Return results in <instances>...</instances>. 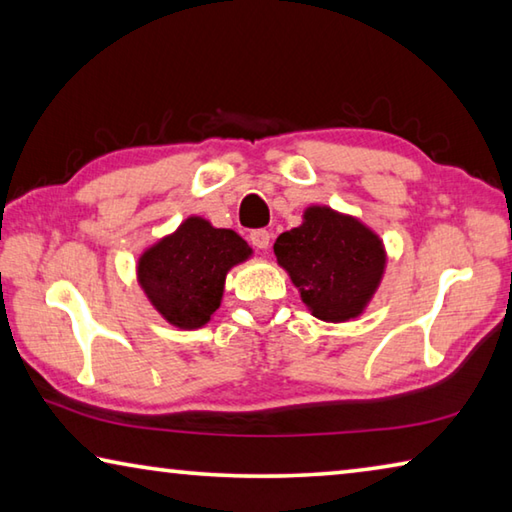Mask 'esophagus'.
Wrapping results in <instances>:
<instances>
[{
    "mask_svg": "<svg viewBox=\"0 0 512 512\" xmlns=\"http://www.w3.org/2000/svg\"><path fill=\"white\" fill-rule=\"evenodd\" d=\"M250 244H253L259 250H266L268 246H271V232L262 230V228L253 230V232H250Z\"/></svg>",
    "mask_w": 512,
    "mask_h": 512,
    "instance_id": "esophagus-1",
    "label": "esophagus"
}]
</instances>
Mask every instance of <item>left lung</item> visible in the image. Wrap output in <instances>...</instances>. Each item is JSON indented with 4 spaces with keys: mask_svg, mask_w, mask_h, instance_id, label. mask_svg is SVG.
Segmentation results:
<instances>
[{
    "mask_svg": "<svg viewBox=\"0 0 512 512\" xmlns=\"http://www.w3.org/2000/svg\"><path fill=\"white\" fill-rule=\"evenodd\" d=\"M273 250L300 300L332 323L359 316L384 271L381 241L366 225L327 207H309L305 223L282 232Z\"/></svg>",
    "mask_w": 512,
    "mask_h": 512,
    "instance_id": "left-lung-1",
    "label": "left lung"
}]
</instances>
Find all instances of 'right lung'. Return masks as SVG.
Segmentation results:
<instances>
[{"instance_id":"1","label":"right lung","mask_w":512,"mask_h":512,"mask_svg":"<svg viewBox=\"0 0 512 512\" xmlns=\"http://www.w3.org/2000/svg\"><path fill=\"white\" fill-rule=\"evenodd\" d=\"M250 255L237 232L187 219L140 259V282L155 309L171 325L203 327L221 305L225 273Z\"/></svg>"}]
</instances>
